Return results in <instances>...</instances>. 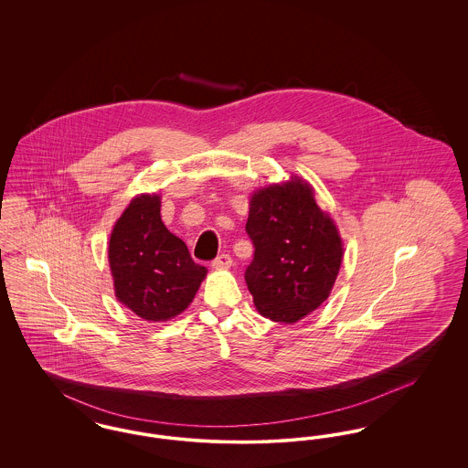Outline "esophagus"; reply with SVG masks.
Masks as SVG:
<instances>
[{
    "instance_id": "1",
    "label": "esophagus",
    "mask_w": 468,
    "mask_h": 468,
    "mask_svg": "<svg viewBox=\"0 0 468 468\" xmlns=\"http://www.w3.org/2000/svg\"><path fill=\"white\" fill-rule=\"evenodd\" d=\"M231 263H233V260H231L229 254H219V256L212 261V267L216 268V270H226V268L231 267Z\"/></svg>"
}]
</instances>
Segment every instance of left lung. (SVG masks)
Masks as SVG:
<instances>
[{"mask_svg":"<svg viewBox=\"0 0 468 468\" xmlns=\"http://www.w3.org/2000/svg\"><path fill=\"white\" fill-rule=\"evenodd\" d=\"M245 231L254 245L245 282L261 315L291 324L330 296L344 247L309 182L291 177L258 189L249 201Z\"/></svg>","mask_w":468,"mask_h":468,"instance_id":"obj_1","label":"left lung"}]
</instances>
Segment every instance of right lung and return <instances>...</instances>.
<instances>
[{"label":"right lung","mask_w":468,"mask_h":468,"mask_svg":"<svg viewBox=\"0 0 468 468\" xmlns=\"http://www.w3.org/2000/svg\"><path fill=\"white\" fill-rule=\"evenodd\" d=\"M157 195H140L113 226L109 242L117 300L145 321H168L193 302L207 268L161 221Z\"/></svg>","instance_id":"right-lung-1"}]
</instances>
